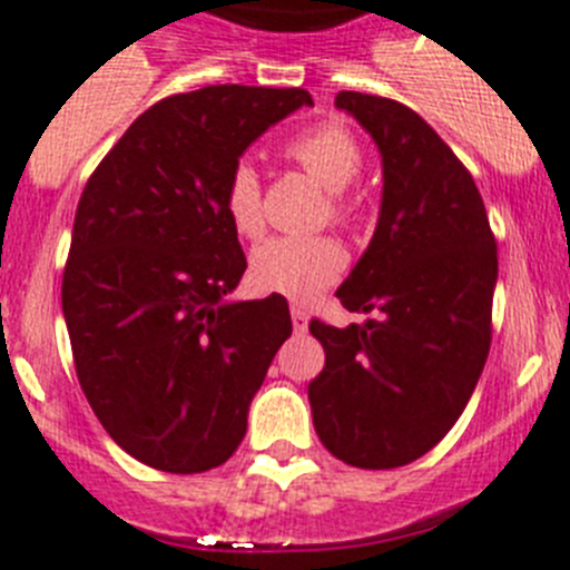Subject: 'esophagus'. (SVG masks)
<instances>
[{"label":"esophagus","instance_id":"34e87169","mask_svg":"<svg viewBox=\"0 0 570 570\" xmlns=\"http://www.w3.org/2000/svg\"><path fill=\"white\" fill-rule=\"evenodd\" d=\"M292 326H295V333H306V326H309V315L301 306H292Z\"/></svg>","mask_w":570,"mask_h":570}]
</instances>
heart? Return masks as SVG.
Listing matches in <instances>:
<instances>
[{
	"mask_svg": "<svg viewBox=\"0 0 570 570\" xmlns=\"http://www.w3.org/2000/svg\"><path fill=\"white\" fill-rule=\"evenodd\" d=\"M286 157L330 191V217L346 224L353 206L344 191L364 166V151L350 128L341 122H318L286 142ZM224 206L240 235H257L264 226L261 177L252 163H237L229 171ZM346 255L333 237H272L252 252V281L257 289L275 292L295 304H309L344 272Z\"/></svg>",
	"mask_w": 570,
	"mask_h": 570,
	"instance_id": "b5f03b06",
	"label": "heart"
}]
</instances>
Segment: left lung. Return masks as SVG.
<instances>
[{"mask_svg":"<svg viewBox=\"0 0 570 570\" xmlns=\"http://www.w3.org/2000/svg\"><path fill=\"white\" fill-rule=\"evenodd\" d=\"M335 108L373 137L384 177L373 240L335 295L350 313L381 315L344 330L309 324L326 364L306 393L335 459L390 470L442 442L476 390L497 240L473 177L419 114L358 91H341Z\"/></svg>","mask_w":570,"mask_h":570,"instance_id":"left-lung-1","label":"left lung"}]
</instances>
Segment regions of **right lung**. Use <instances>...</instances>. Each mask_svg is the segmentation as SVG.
<instances>
[{"label":"right lung","mask_w":570,"mask_h":570,"mask_svg":"<svg viewBox=\"0 0 570 570\" xmlns=\"http://www.w3.org/2000/svg\"><path fill=\"white\" fill-rule=\"evenodd\" d=\"M304 106V88L175 94L128 126L79 197L62 278L77 379L148 468L224 464L292 335L284 295L229 298L246 257L224 191L246 148Z\"/></svg>","instance_id":"add662e5"}]
</instances>
